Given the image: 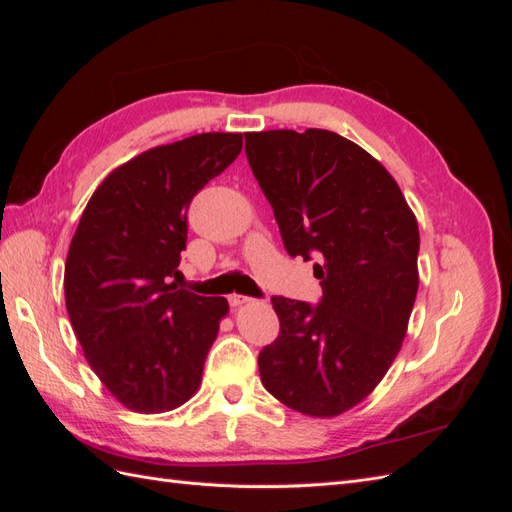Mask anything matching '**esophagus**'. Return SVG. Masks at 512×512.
<instances>
[{"label": "esophagus", "mask_w": 512, "mask_h": 512, "mask_svg": "<svg viewBox=\"0 0 512 512\" xmlns=\"http://www.w3.org/2000/svg\"><path fill=\"white\" fill-rule=\"evenodd\" d=\"M252 299L250 297H243V294H230L228 297V303L232 305V307H239V305H245V303H250Z\"/></svg>", "instance_id": "esophagus-1"}]
</instances>
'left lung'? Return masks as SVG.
Returning <instances> with one entry per match:
<instances>
[{
	"mask_svg": "<svg viewBox=\"0 0 512 512\" xmlns=\"http://www.w3.org/2000/svg\"><path fill=\"white\" fill-rule=\"evenodd\" d=\"M245 156L290 256L318 258V305L273 297L280 335L258 354L284 406L337 416L363 401L406 337L418 290V224L376 158L329 130L245 134Z\"/></svg>",
	"mask_w": 512,
	"mask_h": 512,
	"instance_id": "8db88e82",
	"label": "left lung"
}]
</instances>
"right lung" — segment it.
Returning a JSON list of instances; mask_svg holds the SVG:
<instances>
[{
    "mask_svg": "<svg viewBox=\"0 0 512 512\" xmlns=\"http://www.w3.org/2000/svg\"><path fill=\"white\" fill-rule=\"evenodd\" d=\"M243 134L207 132L115 168L89 198L64 275L72 329L123 406L158 414L188 401L228 314L222 297L177 282L188 209L237 160Z\"/></svg>",
    "mask_w": 512,
    "mask_h": 512,
    "instance_id": "right-lung-1",
    "label": "right lung"
}]
</instances>
